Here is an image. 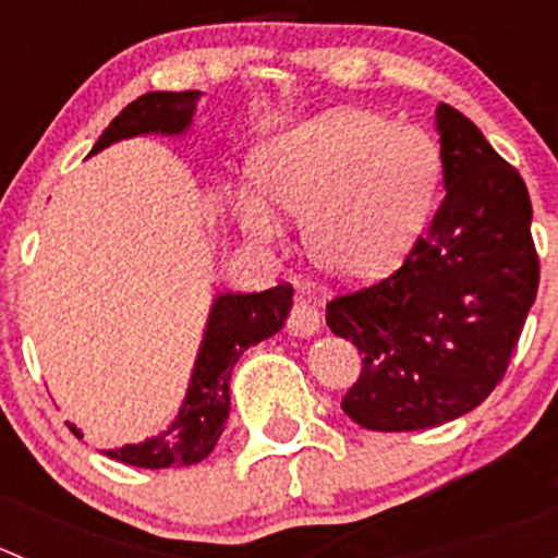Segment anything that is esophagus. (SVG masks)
<instances>
[{"label":"esophagus","instance_id":"34e87169","mask_svg":"<svg viewBox=\"0 0 558 558\" xmlns=\"http://www.w3.org/2000/svg\"><path fill=\"white\" fill-rule=\"evenodd\" d=\"M286 329L294 337H313L320 329V313L305 302H296L286 320Z\"/></svg>","mask_w":558,"mask_h":558}]
</instances>
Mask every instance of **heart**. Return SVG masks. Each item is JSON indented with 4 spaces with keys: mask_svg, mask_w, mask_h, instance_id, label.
Wrapping results in <instances>:
<instances>
[{
    "mask_svg": "<svg viewBox=\"0 0 558 558\" xmlns=\"http://www.w3.org/2000/svg\"><path fill=\"white\" fill-rule=\"evenodd\" d=\"M253 185L240 191L238 218L247 238L275 243L286 216L305 218V247L337 278L386 272L418 238L437 180L435 140L369 110H329L275 134L253 156Z\"/></svg>",
    "mask_w": 558,
    "mask_h": 558,
    "instance_id": "obj_1",
    "label": "heart"
}]
</instances>
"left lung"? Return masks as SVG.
<instances>
[{
  "label": "left lung",
  "instance_id": "left-lung-1",
  "mask_svg": "<svg viewBox=\"0 0 558 558\" xmlns=\"http://www.w3.org/2000/svg\"><path fill=\"white\" fill-rule=\"evenodd\" d=\"M446 199L402 267L337 294L326 324L362 353L342 410L373 432L470 413L502 384L534 305L532 202L513 165L451 105L437 107Z\"/></svg>",
  "mask_w": 558,
  "mask_h": 558
}]
</instances>
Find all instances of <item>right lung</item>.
<instances>
[{
    "instance_id": "right-lung-1",
    "label": "right lung",
    "mask_w": 558,
    "mask_h": 558,
    "mask_svg": "<svg viewBox=\"0 0 558 558\" xmlns=\"http://www.w3.org/2000/svg\"><path fill=\"white\" fill-rule=\"evenodd\" d=\"M199 92H150L123 107L102 137L97 140L92 154L134 137V134H180L189 129ZM291 283L258 294H221L213 302L207 318L205 340L196 356L189 393L180 408L178 418L159 437L140 442V446L105 448V456L145 470H167V466H189L205 459L216 448L223 424L229 418V378L232 367L243 351L256 342L267 340L283 326L291 307ZM75 437H83L70 424Z\"/></svg>"
}]
</instances>
